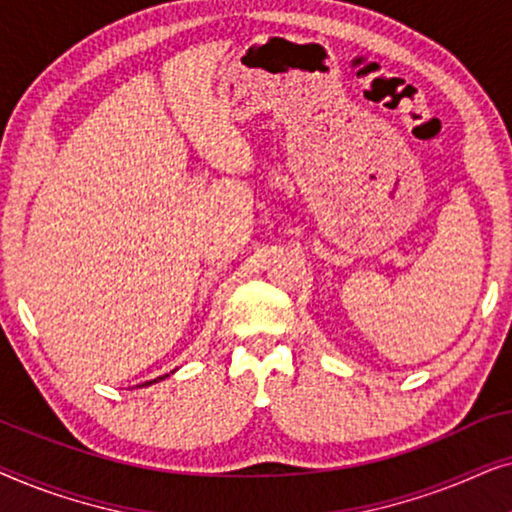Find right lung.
Wrapping results in <instances>:
<instances>
[{
	"label": "right lung",
	"instance_id": "1",
	"mask_svg": "<svg viewBox=\"0 0 512 512\" xmlns=\"http://www.w3.org/2000/svg\"><path fill=\"white\" fill-rule=\"evenodd\" d=\"M172 373H174V370H172ZM165 377H167V375H163V377H156V380H151V382H144L142 387H149V384H156V382H160V380H165Z\"/></svg>",
	"mask_w": 512,
	"mask_h": 512
}]
</instances>
